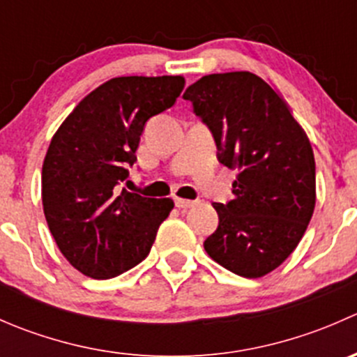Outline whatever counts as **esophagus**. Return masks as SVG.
Listing matches in <instances>:
<instances>
[{"label":"esophagus","instance_id":"obj_1","mask_svg":"<svg viewBox=\"0 0 357 357\" xmlns=\"http://www.w3.org/2000/svg\"><path fill=\"white\" fill-rule=\"evenodd\" d=\"M174 202H176V207L179 208H190L197 204L195 200H186V199H176Z\"/></svg>","mask_w":357,"mask_h":357}]
</instances>
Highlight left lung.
Here are the masks:
<instances>
[{"label": "left lung", "instance_id": "obj_1", "mask_svg": "<svg viewBox=\"0 0 357 357\" xmlns=\"http://www.w3.org/2000/svg\"><path fill=\"white\" fill-rule=\"evenodd\" d=\"M183 98L214 135L219 162L238 171L233 200L214 204L219 226L205 252L235 275L261 278L295 250L314 212L311 142L285 100L252 72L204 75Z\"/></svg>", "mask_w": 357, "mask_h": 357}]
</instances>
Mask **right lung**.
<instances>
[{
	"label": "right lung",
	"mask_w": 357,
	"mask_h": 357,
	"mask_svg": "<svg viewBox=\"0 0 357 357\" xmlns=\"http://www.w3.org/2000/svg\"><path fill=\"white\" fill-rule=\"evenodd\" d=\"M183 88L181 75L114 77L84 96L53 135L43 162V211L60 252L82 275L114 278L149 255L174 202L121 185L146 121L174 105Z\"/></svg>",
	"instance_id": "obj_1"
}]
</instances>
